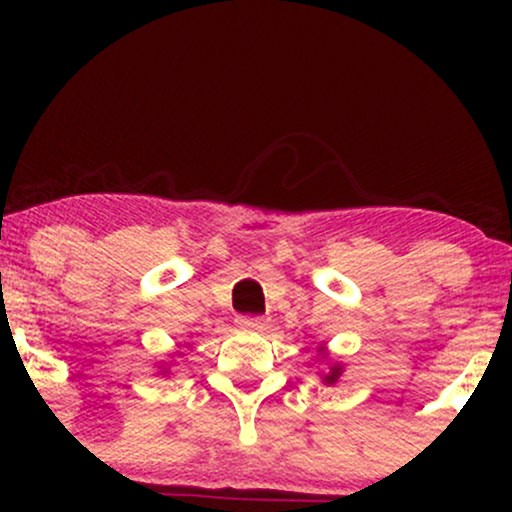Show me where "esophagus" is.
I'll return each mask as SVG.
<instances>
[{"instance_id": "1", "label": "esophagus", "mask_w": 512, "mask_h": 512, "mask_svg": "<svg viewBox=\"0 0 512 512\" xmlns=\"http://www.w3.org/2000/svg\"><path fill=\"white\" fill-rule=\"evenodd\" d=\"M240 327H248V330H264L267 327V317L260 315H240L238 317Z\"/></svg>"}]
</instances>
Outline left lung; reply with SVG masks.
Segmentation results:
<instances>
[{"label": "left lung", "mask_w": 512, "mask_h": 512, "mask_svg": "<svg viewBox=\"0 0 512 512\" xmlns=\"http://www.w3.org/2000/svg\"><path fill=\"white\" fill-rule=\"evenodd\" d=\"M339 378H342V363H334V366H332L330 370H327L325 375H322V383H325V385H334Z\"/></svg>", "instance_id": "1"}]
</instances>
